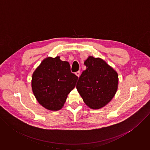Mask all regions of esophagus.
<instances>
[{"mask_svg": "<svg viewBox=\"0 0 150 150\" xmlns=\"http://www.w3.org/2000/svg\"><path fill=\"white\" fill-rule=\"evenodd\" d=\"M75 75L78 76V77H79L80 75H81V72L79 71H77L75 72Z\"/></svg>", "mask_w": 150, "mask_h": 150, "instance_id": "34e87169", "label": "esophagus"}]
</instances>
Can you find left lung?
<instances>
[{
	"mask_svg": "<svg viewBox=\"0 0 150 150\" xmlns=\"http://www.w3.org/2000/svg\"><path fill=\"white\" fill-rule=\"evenodd\" d=\"M84 65L87 69L79 76L76 89L90 108L100 109L112 100L117 91V73L98 57L89 56Z\"/></svg>",
	"mask_w": 150,
	"mask_h": 150,
	"instance_id": "8db88e82",
	"label": "left lung"
}]
</instances>
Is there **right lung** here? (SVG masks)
Listing matches in <instances>:
<instances>
[{"mask_svg":"<svg viewBox=\"0 0 150 150\" xmlns=\"http://www.w3.org/2000/svg\"><path fill=\"white\" fill-rule=\"evenodd\" d=\"M78 77L71 71L69 62L59 56L42 61L32 76L31 86L38 102L45 108L57 111L62 108Z\"/></svg>","mask_w":150,"mask_h":150,"instance_id":"right-lung-1","label":"right lung"}]
</instances>
